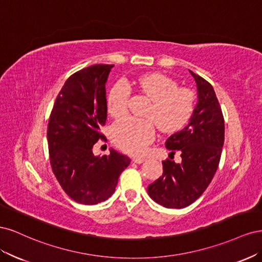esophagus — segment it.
Masks as SVG:
<instances>
[{"mask_svg":"<svg viewBox=\"0 0 262 262\" xmlns=\"http://www.w3.org/2000/svg\"><path fill=\"white\" fill-rule=\"evenodd\" d=\"M132 161L134 163H137V164H142V163H144L146 160H145V158H143V157H134Z\"/></svg>","mask_w":262,"mask_h":262,"instance_id":"esophagus-1","label":"esophagus"}]
</instances>
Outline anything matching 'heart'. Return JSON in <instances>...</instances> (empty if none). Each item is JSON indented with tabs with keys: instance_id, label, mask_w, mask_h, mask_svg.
Segmentation results:
<instances>
[{
	"instance_id": "obj_1",
	"label": "heart",
	"mask_w": 262,
	"mask_h": 262,
	"mask_svg": "<svg viewBox=\"0 0 262 262\" xmlns=\"http://www.w3.org/2000/svg\"><path fill=\"white\" fill-rule=\"evenodd\" d=\"M139 89L152 100L146 119L123 118L114 123L112 138L116 145L130 154L144 153L155 138V124L163 132H176L191 118L195 107L192 91L179 87L172 78L161 73H148L138 78ZM130 85L118 81L109 93L108 113L115 118L128 113Z\"/></svg>"
}]
</instances>
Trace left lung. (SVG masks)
Listing matches in <instances>:
<instances>
[{"label":"left lung","instance_id":"8db88e82","mask_svg":"<svg viewBox=\"0 0 262 262\" xmlns=\"http://www.w3.org/2000/svg\"><path fill=\"white\" fill-rule=\"evenodd\" d=\"M189 72L196 83L194 112L165 143L172 154L179 150L181 163L162 162L163 175L147 187L152 200L169 209L186 208L200 198L215 175L224 144V118L215 92L204 78Z\"/></svg>","mask_w":262,"mask_h":262}]
</instances>
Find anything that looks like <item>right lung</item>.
Masks as SVG:
<instances>
[{
  "label": "right lung",
  "mask_w": 262,
  "mask_h": 262,
  "mask_svg": "<svg viewBox=\"0 0 262 262\" xmlns=\"http://www.w3.org/2000/svg\"><path fill=\"white\" fill-rule=\"evenodd\" d=\"M112 64H94L71 75L63 85L50 115L48 147L55 178L66 193L82 204H97L115 192L130 158L110 149L96 156L93 146L106 138V83Z\"/></svg>",
  "instance_id": "obj_1"
}]
</instances>
